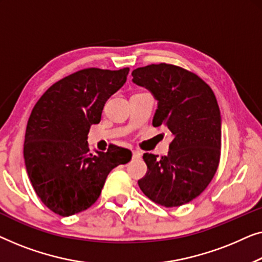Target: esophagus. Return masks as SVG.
<instances>
[{
	"label": "esophagus",
	"instance_id": "esophagus-1",
	"mask_svg": "<svg viewBox=\"0 0 262 262\" xmlns=\"http://www.w3.org/2000/svg\"><path fill=\"white\" fill-rule=\"evenodd\" d=\"M141 150H139V149H134L133 150V158H140L141 157Z\"/></svg>",
	"mask_w": 262,
	"mask_h": 262
}]
</instances>
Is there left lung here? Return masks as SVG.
Masks as SVG:
<instances>
[{
	"label": "left lung",
	"instance_id": "left-lung-1",
	"mask_svg": "<svg viewBox=\"0 0 262 262\" xmlns=\"http://www.w3.org/2000/svg\"><path fill=\"white\" fill-rule=\"evenodd\" d=\"M132 76L158 101L153 126L167 127L173 138L166 157L143 154L147 173L140 189L166 208L189 203L219 167L222 119L215 95L197 75L164 62L135 69Z\"/></svg>",
	"mask_w": 262,
	"mask_h": 262
}]
</instances>
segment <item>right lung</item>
Returning a JSON list of instances; mask_svg holds the SVG:
<instances>
[{"label": "right lung", "mask_w": 262, "mask_h": 262, "mask_svg": "<svg viewBox=\"0 0 262 262\" xmlns=\"http://www.w3.org/2000/svg\"><path fill=\"white\" fill-rule=\"evenodd\" d=\"M129 69H84L54 83L29 116L24 158L36 194L50 210L71 216L90 208L114 167L127 164L132 152L110 145L89 152L88 133L101 121L110 96L126 83Z\"/></svg>", "instance_id": "add662e5"}]
</instances>
